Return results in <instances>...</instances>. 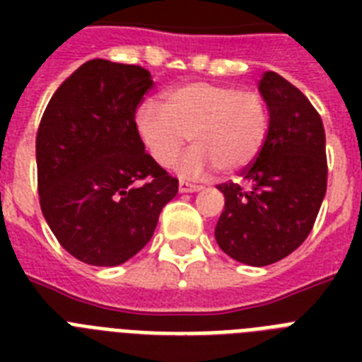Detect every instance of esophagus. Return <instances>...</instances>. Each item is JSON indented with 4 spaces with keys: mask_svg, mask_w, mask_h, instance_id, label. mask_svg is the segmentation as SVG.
I'll use <instances>...</instances> for the list:
<instances>
[{
    "mask_svg": "<svg viewBox=\"0 0 362 362\" xmlns=\"http://www.w3.org/2000/svg\"><path fill=\"white\" fill-rule=\"evenodd\" d=\"M178 189H180L182 193H193V192H201V189H203V186H199V184H192V182H187V180H180L178 182Z\"/></svg>",
    "mask_w": 362,
    "mask_h": 362,
    "instance_id": "obj_1",
    "label": "esophagus"
}]
</instances>
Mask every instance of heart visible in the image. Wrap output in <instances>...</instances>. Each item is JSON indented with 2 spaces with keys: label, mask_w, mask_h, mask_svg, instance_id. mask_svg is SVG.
<instances>
[{
  "label": "heart",
  "mask_w": 362,
  "mask_h": 362,
  "mask_svg": "<svg viewBox=\"0 0 362 362\" xmlns=\"http://www.w3.org/2000/svg\"><path fill=\"white\" fill-rule=\"evenodd\" d=\"M269 129L270 109L261 93L218 82H187L165 93L163 109L144 103L135 112L136 136L161 167L178 158L187 139L195 142L176 165L189 178L216 167L227 175L250 167Z\"/></svg>",
  "instance_id": "b5f03b06"
}]
</instances>
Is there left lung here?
<instances>
[{"label":"left lung","instance_id":"8db88e82","mask_svg":"<svg viewBox=\"0 0 362 362\" xmlns=\"http://www.w3.org/2000/svg\"><path fill=\"white\" fill-rule=\"evenodd\" d=\"M270 109L263 150L242 182L218 189L226 206L216 242L240 263L264 267L295 252L312 231L327 192L325 129L314 105L274 71L259 81Z\"/></svg>","mask_w":362,"mask_h":362}]
</instances>
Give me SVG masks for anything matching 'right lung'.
<instances>
[{
    "label": "right lung",
    "instance_id": "add662e5",
    "mask_svg": "<svg viewBox=\"0 0 362 362\" xmlns=\"http://www.w3.org/2000/svg\"><path fill=\"white\" fill-rule=\"evenodd\" d=\"M152 84L141 65L90 59L45 109L35 141L39 203L54 237L82 263L116 267L141 252L178 193V180L135 131Z\"/></svg>",
    "mask_w": 362,
    "mask_h": 362
}]
</instances>
